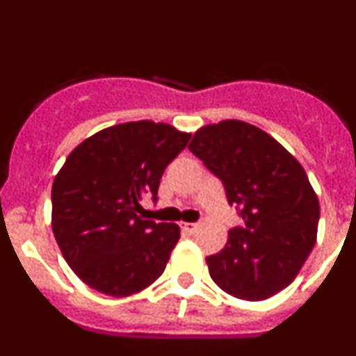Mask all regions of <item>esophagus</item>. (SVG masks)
<instances>
[{
    "label": "esophagus",
    "mask_w": 356,
    "mask_h": 356,
    "mask_svg": "<svg viewBox=\"0 0 356 356\" xmlns=\"http://www.w3.org/2000/svg\"><path fill=\"white\" fill-rule=\"evenodd\" d=\"M180 228L184 229V232H187V234H194V232H196V228H197V225H196V222H181Z\"/></svg>",
    "instance_id": "34e87169"
}]
</instances>
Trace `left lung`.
<instances>
[{
    "label": "left lung",
    "instance_id": "obj_1",
    "mask_svg": "<svg viewBox=\"0 0 356 356\" xmlns=\"http://www.w3.org/2000/svg\"><path fill=\"white\" fill-rule=\"evenodd\" d=\"M188 149L221 180L244 225L207 257L212 280L241 300H267L287 287L314 250L319 201L300 162L248 122L221 121L194 134Z\"/></svg>",
    "mask_w": 356,
    "mask_h": 356
}]
</instances>
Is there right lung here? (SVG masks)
Returning a JSON list of instances; mask_svg holds the SVG:
<instances>
[{
  "label": "right lung",
  "mask_w": 356,
  "mask_h": 356,
  "mask_svg": "<svg viewBox=\"0 0 356 356\" xmlns=\"http://www.w3.org/2000/svg\"><path fill=\"white\" fill-rule=\"evenodd\" d=\"M191 134L153 121L115 124L74 147L51 188V221L65 262L83 284L122 298L149 287L180 238L172 222L143 219L160 178Z\"/></svg>",
  "instance_id": "right-lung-1"
}]
</instances>
